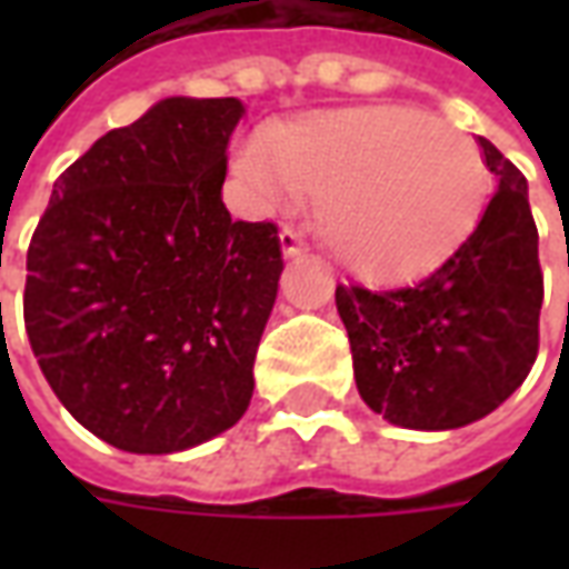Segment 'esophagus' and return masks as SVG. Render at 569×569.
Instances as JSON below:
<instances>
[{
    "mask_svg": "<svg viewBox=\"0 0 569 569\" xmlns=\"http://www.w3.org/2000/svg\"><path fill=\"white\" fill-rule=\"evenodd\" d=\"M280 247H283L286 259H296V256H301V252L308 249L296 228H283V231H280Z\"/></svg>",
    "mask_w": 569,
    "mask_h": 569,
    "instance_id": "esophagus-1",
    "label": "esophagus"
}]
</instances>
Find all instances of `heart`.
I'll list each match as a JSON object with an SVG mask.
<instances>
[{
    "instance_id": "1",
    "label": "heart",
    "mask_w": 569,
    "mask_h": 569,
    "mask_svg": "<svg viewBox=\"0 0 569 569\" xmlns=\"http://www.w3.org/2000/svg\"><path fill=\"white\" fill-rule=\"evenodd\" d=\"M264 198L317 203V231L347 271L402 283L436 271L476 231L488 163L476 140L406 106L317 112L237 151Z\"/></svg>"
}]
</instances>
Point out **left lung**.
<instances>
[{
  "label": "left lung",
  "mask_w": 569,
  "mask_h": 569,
  "mask_svg": "<svg viewBox=\"0 0 569 569\" xmlns=\"http://www.w3.org/2000/svg\"><path fill=\"white\" fill-rule=\"evenodd\" d=\"M478 146L500 186L451 259L402 289H335L359 396L396 427H466L537 362L542 271L527 179L493 142Z\"/></svg>",
  "instance_id": "8db88e82"
}]
</instances>
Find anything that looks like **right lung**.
<instances>
[{"label": "right lung", "instance_id": "right-lung-1", "mask_svg": "<svg viewBox=\"0 0 569 569\" xmlns=\"http://www.w3.org/2000/svg\"><path fill=\"white\" fill-rule=\"evenodd\" d=\"M234 97H167L109 130L51 191L27 252L23 322L81 427L130 453L219 436L252 399L283 252L222 203Z\"/></svg>", "mask_w": 569, "mask_h": 569}]
</instances>
